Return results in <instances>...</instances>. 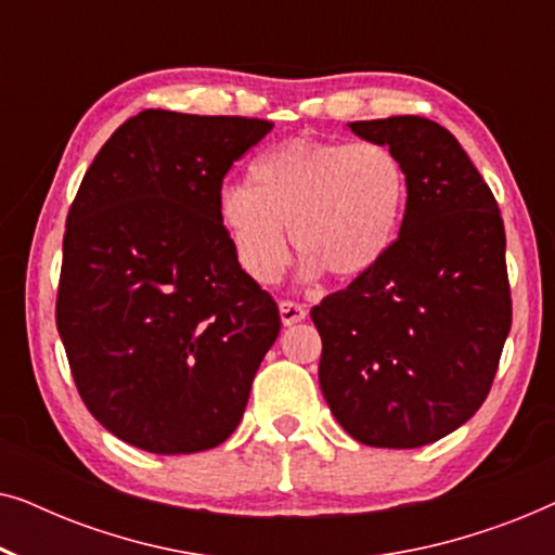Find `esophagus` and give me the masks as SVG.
I'll return each instance as SVG.
<instances>
[{
    "label": "esophagus",
    "mask_w": 555,
    "mask_h": 555,
    "mask_svg": "<svg viewBox=\"0 0 555 555\" xmlns=\"http://www.w3.org/2000/svg\"><path fill=\"white\" fill-rule=\"evenodd\" d=\"M306 315H308V310H306V306H302V302H295V300L280 302V318H283L285 325L300 323Z\"/></svg>",
    "instance_id": "obj_1"
}]
</instances>
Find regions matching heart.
Listing matches in <instances>:
<instances>
[{
    "label": "heart",
    "mask_w": 555,
    "mask_h": 555,
    "mask_svg": "<svg viewBox=\"0 0 555 555\" xmlns=\"http://www.w3.org/2000/svg\"><path fill=\"white\" fill-rule=\"evenodd\" d=\"M406 192L404 164L384 143L295 139L257 158L253 186L219 189L217 217L257 283H272L287 264L285 230L306 255V275L359 278L397 240Z\"/></svg>",
    "instance_id": "1"
}]
</instances>
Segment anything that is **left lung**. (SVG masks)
Returning <instances> with one entry per match:
<instances>
[{"instance_id":"1","label":"left lung","mask_w":555,"mask_h":555,"mask_svg":"<svg viewBox=\"0 0 555 555\" xmlns=\"http://www.w3.org/2000/svg\"><path fill=\"white\" fill-rule=\"evenodd\" d=\"M348 126L399 156L409 192L384 260L310 310L323 340L318 382L353 439L412 450L488 399L513 323L505 227L447 128L422 116Z\"/></svg>"}]
</instances>
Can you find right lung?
<instances>
[{
    "label": "right lung",
    "mask_w": 555,
    "mask_h": 555,
    "mask_svg": "<svg viewBox=\"0 0 555 555\" xmlns=\"http://www.w3.org/2000/svg\"><path fill=\"white\" fill-rule=\"evenodd\" d=\"M270 120L141 111L105 141L67 211L55 321L75 386L111 435L154 454L222 444L280 333L217 217Z\"/></svg>",
    "instance_id": "add662e5"
}]
</instances>
